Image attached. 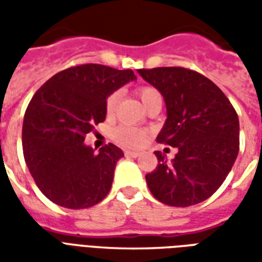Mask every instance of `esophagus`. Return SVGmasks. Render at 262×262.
Instances as JSON below:
<instances>
[{
	"label": "esophagus",
	"instance_id": "1",
	"mask_svg": "<svg viewBox=\"0 0 262 262\" xmlns=\"http://www.w3.org/2000/svg\"><path fill=\"white\" fill-rule=\"evenodd\" d=\"M125 154L127 157H133V159H136L140 156V153H137V151H125Z\"/></svg>",
	"mask_w": 262,
	"mask_h": 262
}]
</instances>
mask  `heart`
Returning <instances> with one entry per match:
<instances>
[{"instance_id": "obj_1", "label": "heart", "mask_w": 262, "mask_h": 262, "mask_svg": "<svg viewBox=\"0 0 262 262\" xmlns=\"http://www.w3.org/2000/svg\"><path fill=\"white\" fill-rule=\"evenodd\" d=\"M137 95L142 99V102L144 106H147L148 103L161 98L160 94L154 86L144 85L140 86L137 90ZM118 101H119V92L114 91L111 92L106 98V102H105V114L108 118H112L118 106ZM150 136V132L147 129H142V127H136V126H129V125H120L118 127H115L112 132V140L116 144H119L122 147L126 148H140L143 147L148 140Z\"/></svg>"}]
</instances>
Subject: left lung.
I'll use <instances>...</instances> for the list:
<instances>
[{"instance_id":"1","label":"left lung","mask_w":262,"mask_h":262,"mask_svg":"<svg viewBox=\"0 0 262 262\" xmlns=\"http://www.w3.org/2000/svg\"><path fill=\"white\" fill-rule=\"evenodd\" d=\"M139 74L164 97L167 120L157 142L177 147L168 163L156 151L159 164L146 176L160 202L187 208L212 196L223 184L240 148L236 109L214 82L184 67L140 69Z\"/></svg>"}]
</instances>
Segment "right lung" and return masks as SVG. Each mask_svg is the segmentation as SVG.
<instances>
[{"instance_id": "1", "label": "right lung", "mask_w": 262, "mask_h": 262, "mask_svg": "<svg viewBox=\"0 0 262 262\" xmlns=\"http://www.w3.org/2000/svg\"><path fill=\"white\" fill-rule=\"evenodd\" d=\"M135 78L132 70L73 66L32 97L22 126L24 157L37 188L53 203L85 209L108 195L123 151L109 143L95 153L84 139L105 120L109 94Z\"/></svg>"}]
</instances>
